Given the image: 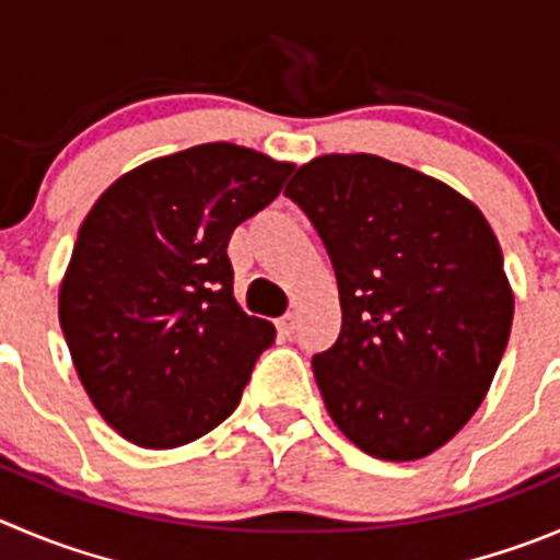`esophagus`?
I'll return each instance as SVG.
<instances>
[{
	"instance_id": "obj_1",
	"label": "esophagus",
	"mask_w": 560,
	"mask_h": 560,
	"mask_svg": "<svg viewBox=\"0 0 560 560\" xmlns=\"http://www.w3.org/2000/svg\"><path fill=\"white\" fill-rule=\"evenodd\" d=\"M277 332L283 335V338H291V335L296 332V316H283V318H277Z\"/></svg>"
}]
</instances>
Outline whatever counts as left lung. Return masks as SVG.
Returning a JSON list of instances; mask_svg holds the SVG:
<instances>
[{"label":"left lung","mask_w":560,"mask_h":560,"mask_svg":"<svg viewBox=\"0 0 560 560\" xmlns=\"http://www.w3.org/2000/svg\"><path fill=\"white\" fill-rule=\"evenodd\" d=\"M285 197L338 280L340 335L313 357L329 418L376 459L443 448L481 407L514 318L487 217L443 180L374 153L313 159Z\"/></svg>","instance_id":"left-lung-1"}]
</instances>
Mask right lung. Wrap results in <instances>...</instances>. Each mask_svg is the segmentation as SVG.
Listing matches in <instances>:
<instances>
[{"mask_svg":"<svg viewBox=\"0 0 560 560\" xmlns=\"http://www.w3.org/2000/svg\"><path fill=\"white\" fill-rule=\"evenodd\" d=\"M291 170L206 142L120 175L84 217L60 327L90 401L129 443L178 448L238 407L275 327L238 307L228 242Z\"/></svg>","mask_w":560,"mask_h":560,"instance_id":"obj_1","label":"right lung"}]
</instances>
